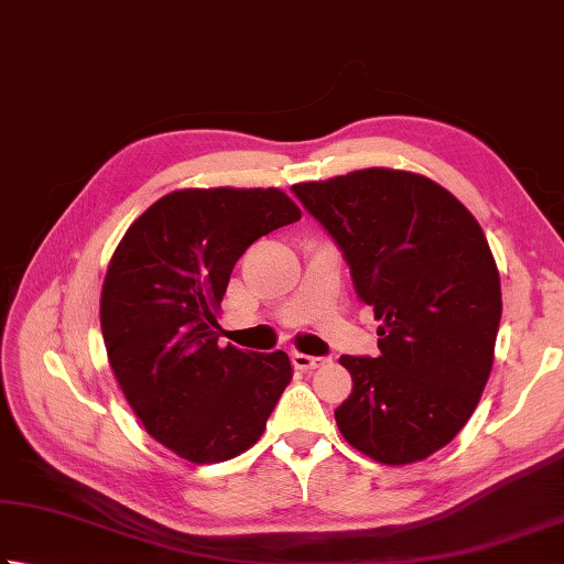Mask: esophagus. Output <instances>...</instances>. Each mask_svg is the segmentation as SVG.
I'll return each instance as SVG.
<instances>
[{"label": "esophagus", "mask_w": 564, "mask_h": 564, "mask_svg": "<svg viewBox=\"0 0 564 564\" xmlns=\"http://www.w3.org/2000/svg\"><path fill=\"white\" fill-rule=\"evenodd\" d=\"M293 367L301 369V371H311V369H317L323 367V364L327 361L325 357H311V355H301V351H293Z\"/></svg>", "instance_id": "obj_1"}]
</instances>
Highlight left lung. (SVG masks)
Listing matches in <instances>:
<instances>
[{
    "label": "left lung",
    "instance_id": "1",
    "mask_svg": "<svg viewBox=\"0 0 564 564\" xmlns=\"http://www.w3.org/2000/svg\"><path fill=\"white\" fill-rule=\"evenodd\" d=\"M373 307L379 357H339L355 389L335 411L351 447L383 465L425 459L455 437L491 373L501 281L489 241L455 195L405 171L297 183Z\"/></svg>",
    "mask_w": 564,
    "mask_h": 564
}]
</instances>
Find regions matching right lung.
Returning <instances> with one entry per match:
<instances>
[{
    "label": "right lung",
    "instance_id": "right-lung-1",
    "mask_svg": "<svg viewBox=\"0 0 564 564\" xmlns=\"http://www.w3.org/2000/svg\"><path fill=\"white\" fill-rule=\"evenodd\" d=\"M297 219L275 187L175 191L109 261L99 317L115 377L147 433L195 465L257 443L293 379L285 351L219 347L215 313L249 245Z\"/></svg>",
    "mask_w": 564,
    "mask_h": 564
}]
</instances>
